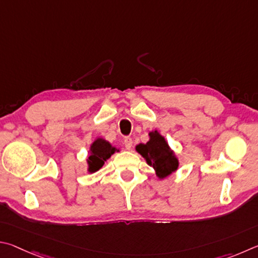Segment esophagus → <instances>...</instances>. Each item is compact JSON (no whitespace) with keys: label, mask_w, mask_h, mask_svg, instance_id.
<instances>
[{"label":"esophagus","mask_w":258,"mask_h":258,"mask_svg":"<svg viewBox=\"0 0 258 258\" xmlns=\"http://www.w3.org/2000/svg\"><path fill=\"white\" fill-rule=\"evenodd\" d=\"M133 139L130 137H125L124 141H123V144H124V147L126 148V150H132L133 147Z\"/></svg>","instance_id":"34e87169"}]
</instances>
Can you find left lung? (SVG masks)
<instances>
[{
	"instance_id": "obj_1",
	"label": "left lung",
	"mask_w": 258,
	"mask_h": 258,
	"mask_svg": "<svg viewBox=\"0 0 258 258\" xmlns=\"http://www.w3.org/2000/svg\"><path fill=\"white\" fill-rule=\"evenodd\" d=\"M150 136L151 141L147 144H139L136 150L145 157L148 164L153 165L156 174L164 178L177 170L178 160L159 133H151Z\"/></svg>"
}]
</instances>
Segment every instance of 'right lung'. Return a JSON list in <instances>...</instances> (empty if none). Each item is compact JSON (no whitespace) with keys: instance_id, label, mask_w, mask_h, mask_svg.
<instances>
[{"instance_id":"add662e5","label":"right lung","mask_w":258,"mask_h":258,"mask_svg":"<svg viewBox=\"0 0 258 258\" xmlns=\"http://www.w3.org/2000/svg\"><path fill=\"white\" fill-rule=\"evenodd\" d=\"M115 152V147H112L110 143L104 139H96L90 147V155L88 157L89 172H95L103 166L104 162L110 159V156Z\"/></svg>"}]
</instances>
